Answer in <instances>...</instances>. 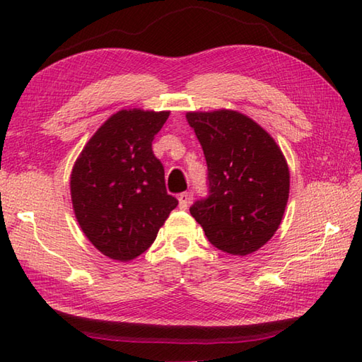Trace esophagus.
<instances>
[{
  "mask_svg": "<svg viewBox=\"0 0 362 362\" xmlns=\"http://www.w3.org/2000/svg\"><path fill=\"white\" fill-rule=\"evenodd\" d=\"M189 194L188 193H182L180 196H179V206L182 210H187L188 209V205H189Z\"/></svg>",
  "mask_w": 362,
  "mask_h": 362,
  "instance_id": "esophagus-1",
  "label": "esophagus"
}]
</instances>
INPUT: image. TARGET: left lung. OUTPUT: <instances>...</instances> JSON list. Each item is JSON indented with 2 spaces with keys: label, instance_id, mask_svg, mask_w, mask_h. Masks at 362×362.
Listing matches in <instances>:
<instances>
[{
  "label": "left lung",
  "instance_id": "obj_1",
  "mask_svg": "<svg viewBox=\"0 0 362 362\" xmlns=\"http://www.w3.org/2000/svg\"><path fill=\"white\" fill-rule=\"evenodd\" d=\"M206 161L209 191L189 206L209 241L249 255L279 228L289 196V169L279 146L255 121L233 110L191 112Z\"/></svg>",
  "mask_w": 362,
  "mask_h": 362
}]
</instances>
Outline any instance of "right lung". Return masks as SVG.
<instances>
[{
  "instance_id": "1",
  "label": "right lung",
  "mask_w": 362,
  "mask_h": 362,
  "mask_svg": "<svg viewBox=\"0 0 362 362\" xmlns=\"http://www.w3.org/2000/svg\"><path fill=\"white\" fill-rule=\"evenodd\" d=\"M169 112L121 110L90 138L71 174L83 233L105 257L134 259L151 247L179 201L168 194L152 141Z\"/></svg>"
}]
</instances>
